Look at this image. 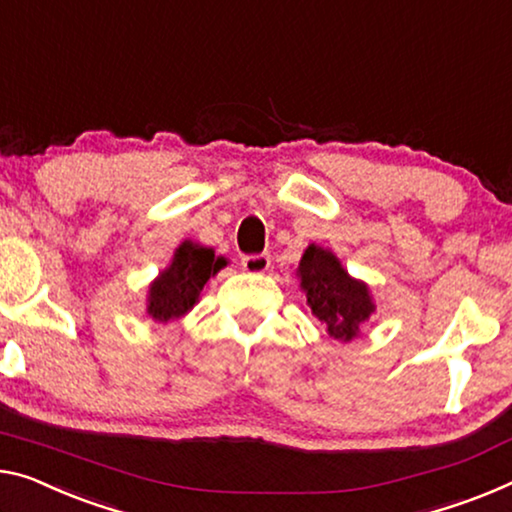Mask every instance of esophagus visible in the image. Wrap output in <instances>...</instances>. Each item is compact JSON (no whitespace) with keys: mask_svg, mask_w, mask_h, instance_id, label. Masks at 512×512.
Returning <instances> with one entry per match:
<instances>
[{"mask_svg":"<svg viewBox=\"0 0 512 512\" xmlns=\"http://www.w3.org/2000/svg\"><path fill=\"white\" fill-rule=\"evenodd\" d=\"M270 267V254H249L242 256V270L251 274H261Z\"/></svg>","mask_w":512,"mask_h":512,"instance_id":"esophagus-1","label":"esophagus"}]
</instances>
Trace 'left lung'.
I'll list each match as a JSON object with an SVG mask.
<instances>
[{"instance_id":"obj_1","label":"left lung","mask_w":512,"mask_h":512,"mask_svg":"<svg viewBox=\"0 0 512 512\" xmlns=\"http://www.w3.org/2000/svg\"><path fill=\"white\" fill-rule=\"evenodd\" d=\"M297 277L311 313L336 341H352L375 311L366 283L352 279L329 249L318 245L306 247Z\"/></svg>"}]
</instances>
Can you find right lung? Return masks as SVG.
<instances>
[{
  "label": "right lung",
  "mask_w": 512,
  "mask_h": 512,
  "mask_svg": "<svg viewBox=\"0 0 512 512\" xmlns=\"http://www.w3.org/2000/svg\"><path fill=\"white\" fill-rule=\"evenodd\" d=\"M226 258L215 256L210 247L194 245L185 240L176 249L171 265L160 272L151 288H148L146 313L155 322H169L183 318L192 306L199 302L203 286L210 277L222 270Z\"/></svg>",
  "instance_id": "right-lung-1"
}]
</instances>
